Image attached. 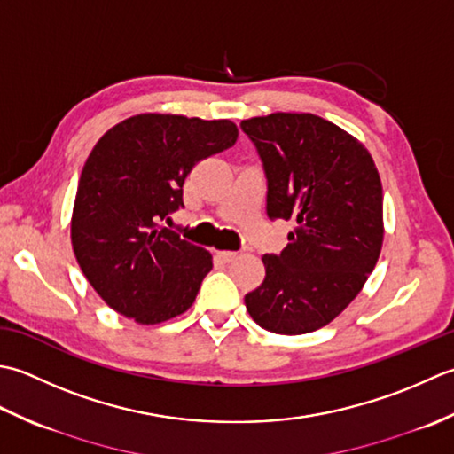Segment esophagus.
<instances>
[{"mask_svg":"<svg viewBox=\"0 0 454 454\" xmlns=\"http://www.w3.org/2000/svg\"><path fill=\"white\" fill-rule=\"evenodd\" d=\"M219 261H223V262H233L235 258H237V253H233V251H217V254H215Z\"/></svg>","mask_w":454,"mask_h":454,"instance_id":"esophagus-1","label":"esophagus"}]
</instances>
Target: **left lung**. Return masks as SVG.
Wrapping results in <instances>:
<instances>
[{
  "mask_svg": "<svg viewBox=\"0 0 454 454\" xmlns=\"http://www.w3.org/2000/svg\"><path fill=\"white\" fill-rule=\"evenodd\" d=\"M261 156L266 214L294 221L280 254H264V282L245 295L266 331L311 333L363 290L380 256L382 184L372 156L343 129L311 114L240 123Z\"/></svg>",
  "mask_w": 454,
  "mask_h": 454,
  "instance_id": "obj_1",
  "label": "left lung"
}]
</instances>
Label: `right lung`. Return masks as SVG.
I'll use <instances>...</instances> for the list:
<instances>
[{"label": "right lung", "mask_w": 454, "mask_h": 454, "mask_svg": "<svg viewBox=\"0 0 454 454\" xmlns=\"http://www.w3.org/2000/svg\"><path fill=\"white\" fill-rule=\"evenodd\" d=\"M237 135L229 119L141 114L96 143L70 229L82 272L111 309L154 325L196 300L211 254L160 221L184 207L182 186L193 166L233 146Z\"/></svg>", "instance_id": "add662e5"}]
</instances>
